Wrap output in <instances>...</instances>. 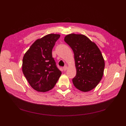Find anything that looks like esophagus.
I'll return each instance as SVG.
<instances>
[{
	"label": "esophagus",
	"mask_w": 126,
	"mask_h": 126,
	"mask_svg": "<svg viewBox=\"0 0 126 126\" xmlns=\"http://www.w3.org/2000/svg\"><path fill=\"white\" fill-rule=\"evenodd\" d=\"M67 68H68V67L67 66H65L64 67H63V70L64 71H66L67 69Z\"/></svg>",
	"instance_id": "1"
}]
</instances>
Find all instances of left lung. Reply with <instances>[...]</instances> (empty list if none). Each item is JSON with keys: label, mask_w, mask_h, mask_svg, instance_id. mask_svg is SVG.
Returning a JSON list of instances; mask_svg holds the SVG:
<instances>
[{"label": "left lung", "mask_w": 126, "mask_h": 126, "mask_svg": "<svg viewBox=\"0 0 126 126\" xmlns=\"http://www.w3.org/2000/svg\"><path fill=\"white\" fill-rule=\"evenodd\" d=\"M64 41L74 53L76 75L73 82L77 89L89 92L98 85L102 79L105 60L96 44L82 34H70Z\"/></svg>", "instance_id": "1"}]
</instances>
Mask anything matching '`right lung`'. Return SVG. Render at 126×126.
I'll return each mask as SVG.
<instances>
[{"label": "right lung", "instance_id": "right-lung-1", "mask_svg": "<svg viewBox=\"0 0 126 126\" xmlns=\"http://www.w3.org/2000/svg\"><path fill=\"white\" fill-rule=\"evenodd\" d=\"M60 37L59 34H49L36 40L24 56L23 74L31 86L38 92L51 90L62 74L52 55Z\"/></svg>", "mask_w": 126, "mask_h": 126}]
</instances>
